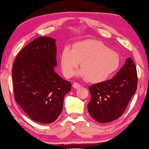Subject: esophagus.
I'll use <instances>...</instances> for the list:
<instances>
[{
    "instance_id": "obj_1",
    "label": "esophagus",
    "mask_w": 149,
    "mask_h": 149,
    "mask_svg": "<svg viewBox=\"0 0 149 149\" xmlns=\"http://www.w3.org/2000/svg\"><path fill=\"white\" fill-rule=\"evenodd\" d=\"M81 87V85L77 84L76 82H74V84H73V87H74L75 89H78V88H79Z\"/></svg>"
}]
</instances>
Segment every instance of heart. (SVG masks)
Here are the masks:
<instances>
[{"label": "heart", "mask_w": 149, "mask_h": 149, "mask_svg": "<svg viewBox=\"0 0 149 149\" xmlns=\"http://www.w3.org/2000/svg\"><path fill=\"white\" fill-rule=\"evenodd\" d=\"M81 62L77 74L92 83L107 80L119 68L120 57L114 50L96 40L78 42L72 50L65 48L60 54V64L64 75L70 77Z\"/></svg>", "instance_id": "1"}]
</instances>
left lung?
I'll return each mask as SVG.
<instances>
[{"label":"left lung","instance_id":"left-lung-1","mask_svg":"<svg viewBox=\"0 0 149 149\" xmlns=\"http://www.w3.org/2000/svg\"><path fill=\"white\" fill-rule=\"evenodd\" d=\"M137 88V69L130 57L114 77L89 87L91 95L87 106L89 113L100 123L118 119L123 114Z\"/></svg>","mask_w":149,"mask_h":149}]
</instances>
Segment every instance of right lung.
Listing matches in <instances>:
<instances>
[{"instance_id": "right-lung-1", "label": "right lung", "mask_w": 149, "mask_h": 149, "mask_svg": "<svg viewBox=\"0 0 149 149\" xmlns=\"http://www.w3.org/2000/svg\"><path fill=\"white\" fill-rule=\"evenodd\" d=\"M55 42L47 37L34 39L19 52L12 70L15 100L30 118L41 123L57 119L72 89L71 83L54 71Z\"/></svg>"}]
</instances>
